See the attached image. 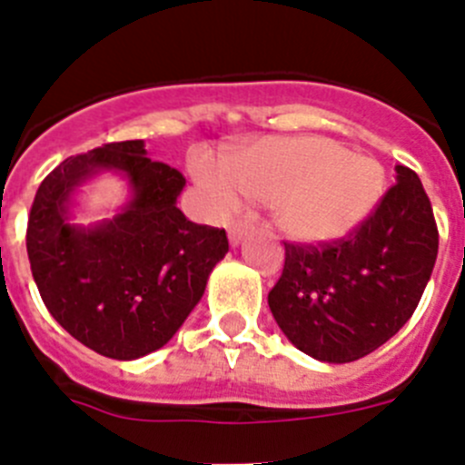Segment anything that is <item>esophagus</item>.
<instances>
[{
  "mask_svg": "<svg viewBox=\"0 0 465 465\" xmlns=\"http://www.w3.org/2000/svg\"><path fill=\"white\" fill-rule=\"evenodd\" d=\"M246 237V225L242 221H235V223L228 228V240L232 246H240L242 240Z\"/></svg>",
  "mask_w": 465,
  "mask_h": 465,
  "instance_id": "obj_1",
  "label": "esophagus"
}]
</instances>
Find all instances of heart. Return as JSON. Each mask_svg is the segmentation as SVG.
Masks as SVG:
<instances>
[{"mask_svg":"<svg viewBox=\"0 0 465 465\" xmlns=\"http://www.w3.org/2000/svg\"><path fill=\"white\" fill-rule=\"evenodd\" d=\"M193 176L209 212L232 213L242 195L270 203L272 221L300 244L351 235L384 195V170L326 137H270L225 158L200 153Z\"/></svg>","mask_w":465,"mask_h":465,"instance_id":"heart-1","label":"heart"}]
</instances>
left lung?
Here are the masks:
<instances>
[{
    "label": "left lung",
    "mask_w": 465,
    "mask_h": 465,
    "mask_svg": "<svg viewBox=\"0 0 465 465\" xmlns=\"http://www.w3.org/2000/svg\"><path fill=\"white\" fill-rule=\"evenodd\" d=\"M435 258L429 195L410 167L396 165V183L351 235L323 246L286 244L270 312L291 344L312 359H363L408 323Z\"/></svg>",
    "instance_id": "8db88e82"
}]
</instances>
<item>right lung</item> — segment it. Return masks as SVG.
I'll return each instance as SVG.
<instances>
[{
    "label": "right lung",
    "instance_id": "1",
    "mask_svg": "<svg viewBox=\"0 0 465 465\" xmlns=\"http://www.w3.org/2000/svg\"><path fill=\"white\" fill-rule=\"evenodd\" d=\"M116 171L131 200L114 220L71 223L73 193ZM186 179L146 155L142 139L72 155L41 182L27 221V256L41 300L72 338L106 359L134 361L165 347L200 302L225 230L176 207Z\"/></svg>",
    "mask_w": 465,
    "mask_h": 465
}]
</instances>
